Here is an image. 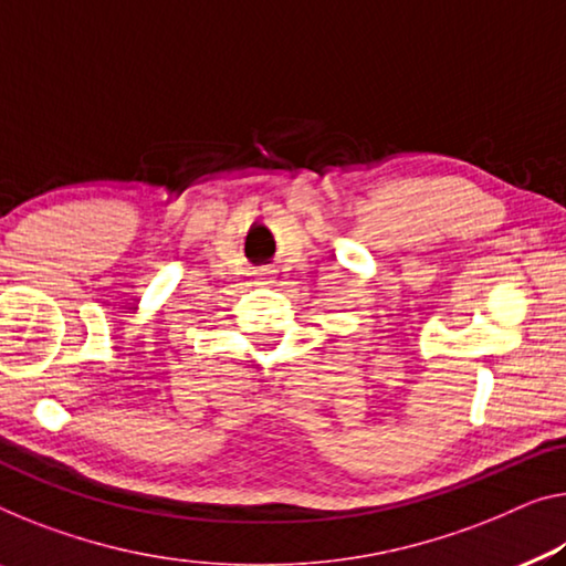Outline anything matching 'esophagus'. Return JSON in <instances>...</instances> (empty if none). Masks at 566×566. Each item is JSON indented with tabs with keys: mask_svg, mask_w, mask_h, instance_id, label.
<instances>
[{
	"mask_svg": "<svg viewBox=\"0 0 566 566\" xmlns=\"http://www.w3.org/2000/svg\"><path fill=\"white\" fill-rule=\"evenodd\" d=\"M274 276V269L272 266H261L259 269V280H261V284H269L266 280H272Z\"/></svg>",
	"mask_w": 566,
	"mask_h": 566,
	"instance_id": "obj_1",
	"label": "esophagus"
}]
</instances>
